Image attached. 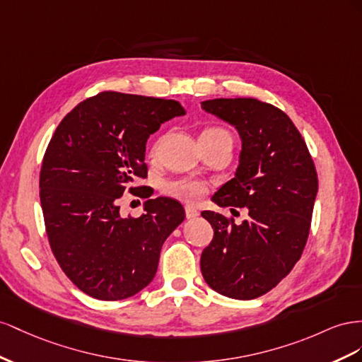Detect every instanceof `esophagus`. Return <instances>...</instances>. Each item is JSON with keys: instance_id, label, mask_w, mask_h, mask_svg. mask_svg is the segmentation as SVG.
<instances>
[{"instance_id": "1", "label": "esophagus", "mask_w": 362, "mask_h": 362, "mask_svg": "<svg viewBox=\"0 0 362 362\" xmlns=\"http://www.w3.org/2000/svg\"><path fill=\"white\" fill-rule=\"evenodd\" d=\"M185 214H187V218L192 220V218H197L199 216V211L192 208V206H185Z\"/></svg>"}]
</instances>
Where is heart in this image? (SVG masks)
<instances>
[{"label": "heart", "mask_w": 362, "mask_h": 362, "mask_svg": "<svg viewBox=\"0 0 362 362\" xmlns=\"http://www.w3.org/2000/svg\"><path fill=\"white\" fill-rule=\"evenodd\" d=\"M215 138H230L229 132L220 127H209L202 132L200 139H215ZM158 150V144L151 147V153L154 154ZM165 194L171 195L174 199L185 200V202H197L206 194V185L192 180V179H174L167 180L162 185Z\"/></svg>", "instance_id": "heart-1"}]
</instances>
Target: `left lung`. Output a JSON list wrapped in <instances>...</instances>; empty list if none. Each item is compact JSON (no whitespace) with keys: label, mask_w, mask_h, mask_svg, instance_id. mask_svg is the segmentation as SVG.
Returning <instances> with one entry per match:
<instances>
[{"label":"left lung","mask_w":362,"mask_h":362,"mask_svg":"<svg viewBox=\"0 0 362 362\" xmlns=\"http://www.w3.org/2000/svg\"><path fill=\"white\" fill-rule=\"evenodd\" d=\"M202 107L238 130L240 165L215 192L221 208H249L240 226L214 211L202 253V274L212 290L250 300L270 290L300 259L311 227L318 179L306 142L285 112L256 98H215Z\"/></svg>","instance_id":"1"}]
</instances>
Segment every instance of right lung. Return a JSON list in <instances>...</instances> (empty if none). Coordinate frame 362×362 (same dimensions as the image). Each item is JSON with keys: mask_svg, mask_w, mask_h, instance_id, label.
<instances>
[{"mask_svg": "<svg viewBox=\"0 0 362 362\" xmlns=\"http://www.w3.org/2000/svg\"><path fill=\"white\" fill-rule=\"evenodd\" d=\"M185 115L179 101L101 92L57 126L40 168L39 188L51 250L78 290L98 300H122L146 288L160 249L185 220L170 197L144 203L138 218H122L124 191L147 199L146 144L160 124Z\"/></svg>", "mask_w": 362, "mask_h": 362, "instance_id": "1", "label": "right lung"}]
</instances>
